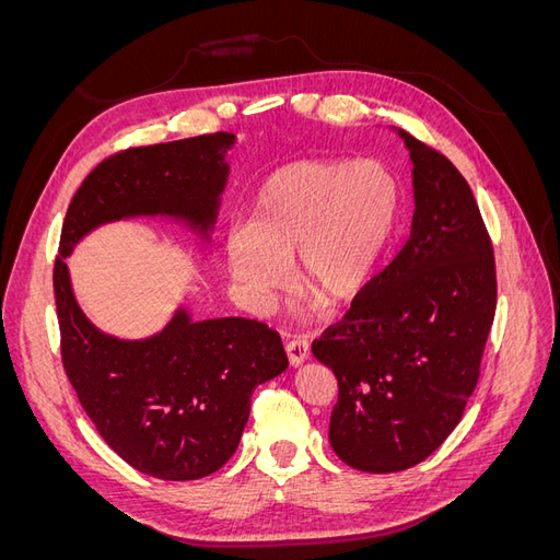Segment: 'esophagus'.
<instances>
[{
	"instance_id": "34e87169",
	"label": "esophagus",
	"mask_w": 560,
	"mask_h": 560,
	"mask_svg": "<svg viewBox=\"0 0 560 560\" xmlns=\"http://www.w3.org/2000/svg\"><path fill=\"white\" fill-rule=\"evenodd\" d=\"M287 360H290V364L292 366H299V364H303L308 360V354H311V343H308V338H303V336H299V338H292L290 343H287Z\"/></svg>"
}]
</instances>
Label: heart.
Wrapping results in <instances>:
<instances>
[{
	"label": "heart",
	"instance_id": "heart-1",
	"mask_svg": "<svg viewBox=\"0 0 560 560\" xmlns=\"http://www.w3.org/2000/svg\"><path fill=\"white\" fill-rule=\"evenodd\" d=\"M397 182L376 161H296L254 198L247 231L226 243L233 282L254 311L290 282L336 308L364 292L397 222Z\"/></svg>",
	"mask_w": 560,
	"mask_h": 560
}]
</instances>
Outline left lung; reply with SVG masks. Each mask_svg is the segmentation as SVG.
<instances>
[{
	"label": "left lung",
	"mask_w": 560,
	"mask_h": 560,
	"mask_svg": "<svg viewBox=\"0 0 560 560\" xmlns=\"http://www.w3.org/2000/svg\"><path fill=\"white\" fill-rule=\"evenodd\" d=\"M413 163L411 238L313 341L334 371L329 442L360 471L425 460L463 418L498 306L493 243L457 167L399 130Z\"/></svg>",
	"instance_id": "left-lung-1"
}]
</instances>
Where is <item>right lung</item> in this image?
I'll use <instances>...</instances> for the list:
<instances>
[{
  "mask_svg": "<svg viewBox=\"0 0 560 560\" xmlns=\"http://www.w3.org/2000/svg\"><path fill=\"white\" fill-rule=\"evenodd\" d=\"M233 140L212 132L118 151L81 182L62 222L54 292L65 374L107 446L163 481L202 479L235 453L254 387L287 369L280 334L179 308L163 331L121 341L81 313L65 259L83 235L128 217H175L208 235Z\"/></svg>",
  "mask_w": 560,
  "mask_h": 560,
  "instance_id": "right-lung-1",
  "label": "right lung"
}]
</instances>
